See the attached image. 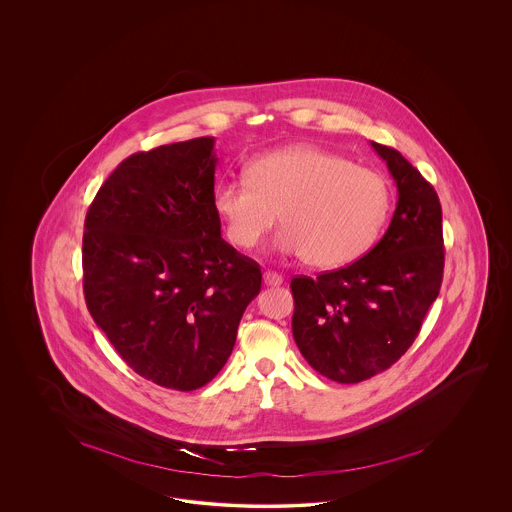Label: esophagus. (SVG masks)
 Returning <instances> with one entry per match:
<instances>
[{"mask_svg": "<svg viewBox=\"0 0 512 512\" xmlns=\"http://www.w3.org/2000/svg\"><path fill=\"white\" fill-rule=\"evenodd\" d=\"M264 279V285H268V287H278V285H281L283 283V278L279 276V274H276V272H264L263 274Z\"/></svg>", "mask_w": 512, "mask_h": 512, "instance_id": "obj_1", "label": "esophagus"}]
</instances>
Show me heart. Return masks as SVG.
I'll return each mask as SVG.
<instances>
[{"label":"heart","mask_w":512,"mask_h":512,"mask_svg":"<svg viewBox=\"0 0 512 512\" xmlns=\"http://www.w3.org/2000/svg\"><path fill=\"white\" fill-rule=\"evenodd\" d=\"M214 210L234 248H255L276 221L274 246L315 268L353 263L372 248L390 210L379 172L311 144L257 155L248 178H221Z\"/></svg>","instance_id":"1"}]
</instances>
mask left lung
I'll return each instance as SVG.
<instances>
[{
    "label": "left lung",
    "instance_id": "left-lung-1",
    "mask_svg": "<svg viewBox=\"0 0 512 512\" xmlns=\"http://www.w3.org/2000/svg\"><path fill=\"white\" fill-rule=\"evenodd\" d=\"M372 146L398 187L387 233L357 263L291 281L293 336L302 357L315 372L347 385L385 372L411 347L445 266L434 187L398 150Z\"/></svg>",
    "mask_w": 512,
    "mask_h": 512
}]
</instances>
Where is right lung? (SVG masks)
Instances as JSON below:
<instances>
[{
    "label": "right lung",
    "mask_w": 512,
    "mask_h": 512,
    "mask_svg": "<svg viewBox=\"0 0 512 512\" xmlns=\"http://www.w3.org/2000/svg\"><path fill=\"white\" fill-rule=\"evenodd\" d=\"M216 165L214 137L129 155L84 221V298L95 325L133 372L182 392L225 366L263 279L221 238Z\"/></svg>",
    "instance_id": "add662e5"
}]
</instances>
